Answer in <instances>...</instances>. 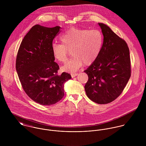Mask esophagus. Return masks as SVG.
<instances>
[{"label": "esophagus", "instance_id": "obj_1", "mask_svg": "<svg viewBox=\"0 0 146 146\" xmlns=\"http://www.w3.org/2000/svg\"><path fill=\"white\" fill-rule=\"evenodd\" d=\"M71 75L72 78H74L78 75V73H72Z\"/></svg>", "mask_w": 146, "mask_h": 146}]
</instances>
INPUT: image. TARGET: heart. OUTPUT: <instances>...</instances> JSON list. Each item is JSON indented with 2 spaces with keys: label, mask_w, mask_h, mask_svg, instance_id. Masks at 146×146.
I'll list each match as a JSON object with an SVG mask.
<instances>
[{
  "label": "heart",
  "mask_w": 146,
  "mask_h": 146,
  "mask_svg": "<svg viewBox=\"0 0 146 146\" xmlns=\"http://www.w3.org/2000/svg\"><path fill=\"white\" fill-rule=\"evenodd\" d=\"M61 44L53 43L52 53L56 60L64 62L67 60L68 51L72 57L66 63L62 70L74 72L80 68L83 63L88 66L98 58L104 44L102 33L98 30H88L70 28L60 36Z\"/></svg>",
  "instance_id": "obj_1"
}]
</instances>
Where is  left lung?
I'll return each mask as SVG.
<instances>
[{
	"label": "left lung",
	"instance_id": "1",
	"mask_svg": "<svg viewBox=\"0 0 146 146\" xmlns=\"http://www.w3.org/2000/svg\"><path fill=\"white\" fill-rule=\"evenodd\" d=\"M104 44L97 60L85 70L88 80L84 86L88 97L98 104H107L122 93L131 76L129 49L124 40L107 25L98 23Z\"/></svg>",
	"mask_w": 146,
	"mask_h": 146
}]
</instances>
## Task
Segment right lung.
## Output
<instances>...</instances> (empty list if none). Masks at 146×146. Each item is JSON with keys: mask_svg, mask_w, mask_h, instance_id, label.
<instances>
[{"mask_svg": "<svg viewBox=\"0 0 146 146\" xmlns=\"http://www.w3.org/2000/svg\"><path fill=\"white\" fill-rule=\"evenodd\" d=\"M61 27H32L21 42L16 68L22 86L34 102L50 106L59 102L64 96V83L70 74L58 75L59 66L52 53L53 40Z\"/></svg>", "mask_w": 146, "mask_h": 146, "instance_id": "right-lung-1", "label": "right lung"}]
</instances>
